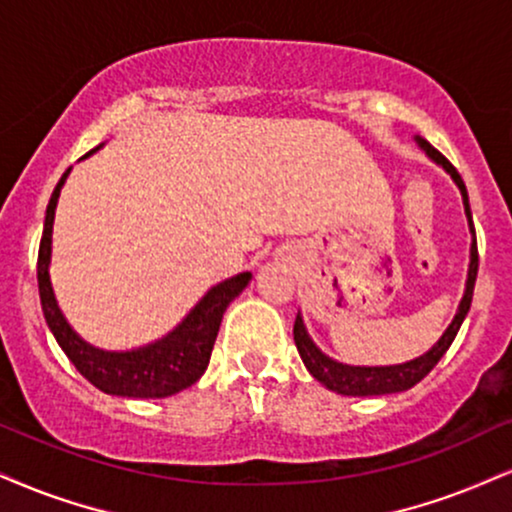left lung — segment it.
<instances>
[{"mask_svg":"<svg viewBox=\"0 0 512 512\" xmlns=\"http://www.w3.org/2000/svg\"><path fill=\"white\" fill-rule=\"evenodd\" d=\"M420 144V149H425V154L430 156L434 163H439L446 173L451 175L453 182H456L460 194H463V206H465V216H468L470 223V232H472V246H470V270H468V282H465V294L460 299L458 313L456 318L451 320V325L446 327V332L441 334V339L432 346L430 351L422 353L420 358H413V361L401 363V365H380V368H368V365H344L332 361L330 356H325L318 346L313 344V339L308 337L304 320L301 315H296L294 323V342L296 349H299V356L308 372L318 380L320 384H325L327 389L337 391V394L344 396H380V394H396V391H406L410 387H415L422 377L430 375V370L441 361L449 346L456 339V334L463 325L465 315L470 311L472 304V292H475V280H477V268H479V256H477V239H475V225H472V211H470V201H468V189H465L463 178L458 175V170L451 166V161L446 159L441 151L432 147L430 142L420 140L415 137Z\"/></svg>","mask_w":512,"mask_h":512,"instance_id":"left-lung-1","label":"left lung"}]
</instances>
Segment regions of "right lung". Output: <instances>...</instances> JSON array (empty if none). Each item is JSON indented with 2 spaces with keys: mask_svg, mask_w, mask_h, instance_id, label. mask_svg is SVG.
<instances>
[{
  "mask_svg": "<svg viewBox=\"0 0 512 512\" xmlns=\"http://www.w3.org/2000/svg\"><path fill=\"white\" fill-rule=\"evenodd\" d=\"M68 173H71V168L61 175L59 185L54 187L52 199H49L40 254H37V287H40L42 313L54 339L80 375L97 389H102L104 394L128 396V399H166V396L192 387L208 368V358H211L213 344H216L225 308L249 285L251 273H239L208 289L204 299L187 313V318L159 342L132 351H104L87 344L63 318L61 308L56 304L52 282H49L54 211Z\"/></svg>",
  "mask_w": 512,
  "mask_h": 512,
  "instance_id": "add662e5",
  "label": "right lung"
}]
</instances>
